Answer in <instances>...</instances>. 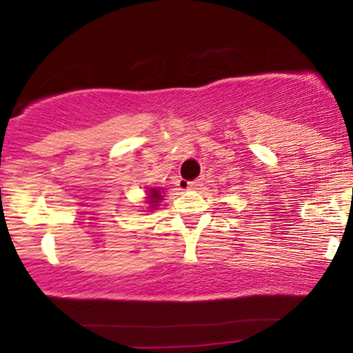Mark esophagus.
Listing matches in <instances>:
<instances>
[{"label":"esophagus","mask_w":353,"mask_h":353,"mask_svg":"<svg viewBox=\"0 0 353 353\" xmlns=\"http://www.w3.org/2000/svg\"><path fill=\"white\" fill-rule=\"evenodd\" d=\"M202 184H204V179H202V177H201V179H196V181H189L188 184H185V188H188V189H199Z\"/></svg>","instance_id":"1"}]
</instances>
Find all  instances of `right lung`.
<instances>
[{"mask_svg":"<svg viewBox=\"0 0 353 353\" xmlns=\"http://www.w3.org/2000/svg\"><path fill=\"white\" fill-rule=\"evenodd\" d=\"M149 204H152L154 208H156V204L159 201H163V196H161V190H156V189H151V194H149ZM152 208V209H154Z\"/></svg>","mask_w":353,"mask_h":353,"instance_id":"right-lung-1","label":"right lung"}]
</instances>
